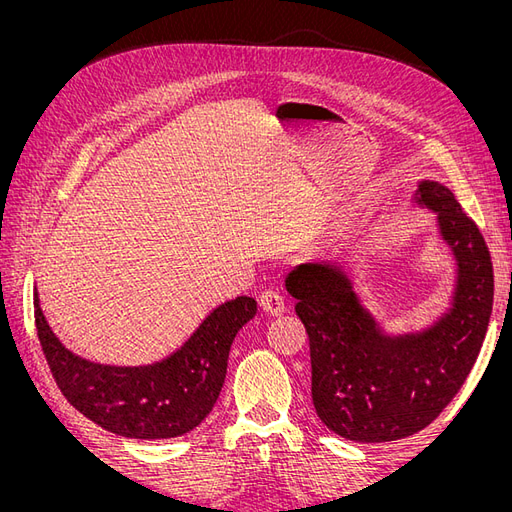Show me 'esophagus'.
Masks as SVG:
<instances>
[{"label":"esophagus","mask_w":512,"mask_h":512,"mask_svg":"<svg viewBox=\"0 0 512 512\" xmlns=\"http://www.w3.org/2000/svg\"><path fill=\"white\" fill-rule=\"evenodd\" d=\"M258 303H260L262 309H265V314H269V316H282L284 309H286L284 297H282L280 292H275V290H265V292H262Z\"/></svg>","instance_id":"esophagus-1"}]
</instances>
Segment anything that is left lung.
Returning <instances> with one entry per match:
<instances>
[{
    "label": "left lung",
    "mask_w": 512,
    "mask_h": 512,
    "mask_svg": "<svg viewBox=\"0 0 512 512\" xmlns=\"http://www.w3.org/2000/svg\"><path fill=\"white\" fill-rule=\"evenodd\" d=\"M414 200L438 213L457 260L453 307L421 333L384 335L337 262H305L286 277L312 356L320 421L354 442L408 438L436 421L466 382L493 305L489 247L453 192L421 181Z\"/></svg>",
    "instance_id": "8db88e82"
}]
</instances>
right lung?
Here are the masks:
<instances>
[{"label":"right lung","instance_id":"add662e5","mask_svg":"<svg viewBox=\"0 0 512 512\" xmlns=\"http://www.w3.org/2000/svg\"><path fill=\"white\" fill-rule=\"evenodd\" d=\"M34 316L46 363L76 410L117 436L164 440L192 431L213 410L226 378L232 339L256 316V301H226L177 352L143 367L100 365L72 354L46 322L38 292Z\"/></svg>","mask_w":512,"mask_h":512}]
</instances>
